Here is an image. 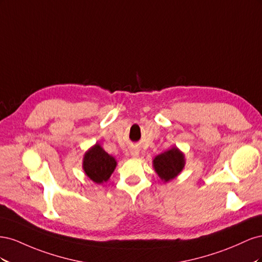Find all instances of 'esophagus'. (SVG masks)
<instances>
[{"label":"esophagus","instance_id":"34e87169","mask_svg":"<svg viewBox=\"0 0 262 262\" xmlns=\"http://www.w3.org/2000/svg\"><path fill=\"white\" fill-rule=\"evenodd\" d=\"M131 155H132L133 157H138V156H139V150H138V149H132V150H131Z\"/></svg>","mask_w":262,"mask_h":262}]
</instances>
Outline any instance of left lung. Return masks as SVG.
<instances>
[{"mask_svg": "<svg viewBox=\"0 0 262 262\" xmlns=\"http://www.w3.org/2000/svg\"><path fill=\"white\" fill-rule=\"evenodd\" d=\"M185 164V155L177 147L166 150L153 160V167L156 173L165 182L176 178L184 169Z\"/></svg>", "mask_w": 262, "mask_h": 262, "instance_id": "left-lung-1", "label": "left lung"}]
</instances>
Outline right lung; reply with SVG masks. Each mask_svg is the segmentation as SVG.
<instances>
[{"label":"right lung","mask_w":262,"mask_h":262,"mask_svg":"<svg viewBox=\"0 0 262 262\" xmlns=\"http://www.w3.org/2000/svg\"><path fill=\"white\" fill-rule=\"evenodd\" d=\"M117 166L115 157L109 155L99 144H95L84 155L83 169L86 176L96 184L106 182Z\"/></svg>","instance_id":"1"}]
</instances>
